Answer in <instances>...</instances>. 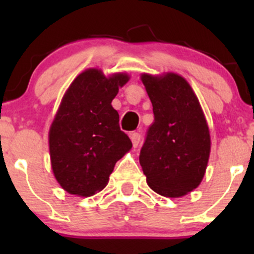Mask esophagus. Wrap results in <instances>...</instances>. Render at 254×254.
I'll use <instances>...</instances> for the list:
<instances>
[{
  "mask_svg": "<svg viewBox=\"0 0 254 254\" xmlns=\"http://www.w3.org/2000/svg\"><path fill=\"white\" fill-rule=\"evenodd\" d=\"M130 139H131L134 147H136L140 143V140H141V135H140V132H131L130 134Z\"/></svg>",
  "mask_w": 254,
  "mask_h": 254,
  "instance_id": "esophagus-1",
  "label": "esophagus"
}]
</instances>
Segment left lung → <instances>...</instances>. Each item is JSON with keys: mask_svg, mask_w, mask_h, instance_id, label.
Segmentation results:
<instances>
[{"mask_svg": "<svg viewBox=\"0 0 254 254\" xmlns=\"http://www.w3.org/2000/svg\"><path fill=\"white\" fill-rule=\"evenodd\" d=\"M152 103L153 123L140 151L148 187L178 198L200 184L210 155V135L198 98L176 73L141 76Z\"/></svg>", "mask_w": 254, "mask_h": 254, "instance_id": "left-lung-1", "label": "left lung"}]
</instances>
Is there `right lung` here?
Listing matches in <instances>:
<instances>
[{"mask_svg": "<svg viewBox=\"0 0 254 254\" xmlns=\"http://www.w3.org/2000/svg\"><path fill=\"white\" fill-rule=\"evenodd\" d=\"M127 75L106 77L89 68L75 78L64 96L49 131L51 167L60 186L70 194L93 195L132 143L120 130L119 114L112 107Z\"/></svg>", "mask_w": 254, "mask_h": 254, "instance_id": "add662e5", "label": "right lung"}]
</instances>
